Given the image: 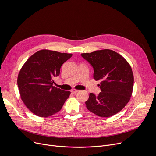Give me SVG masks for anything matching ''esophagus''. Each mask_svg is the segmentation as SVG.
Instances as JSON below:
<instances>
[{
	"label": "esophagus",
	"mask_w": 156,
	"mask_h": 156,
	"mask_svg": "<svg viewBox=\"0 0 156 156\" xmlns=\"http://www.w3.org/2000/svg\"><path fill=\"white\" fill-rule=\"evenodd\" d=\"M78 91H79L78 90H75V89H72V90H71V92H72V93H73V94H76V93H77Z\"/></svg>",
	"instance_id": "esophagus-1"
}]
</instances>
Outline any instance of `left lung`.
Masks as SVG:
<instances>
[{"instance_id":"obj_1","label":"left lung","mask_w":156,"mask_h":156,"mask_svg":"<svg viewBox=\"0 0 156 156\" xmlns=\"http://www.w3.org/2000/svg\"><path fill=\"white\" fill-rule=\"evenodd\" d=\"M81 55L94 69V78L101 80V92L90 94L87 108L101 117H109L122 110L131 96L134 77L131 66L119 54L110 50L96 51Z\"/></svg>"}]
</instances>
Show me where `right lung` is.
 Returning <instances> with one entry per match:
<instances>
[{"instance_id": "right-lung-1", "label": "right lung", "mask_w": 156, "mask_h": 156, "mask_svg": "<svg viewBox=\"0 0 156 156\" xmlns=\"http://www.w3.org/2000/svg\"><path fill=\"white\" fill-rule=\"evenodd\" d=\"M72 54L43 49L32 55L18 76L17 84L21 100L32 113L48 117L61 110L70 91L53 86L62 64Z\"/></svg>"}]
</instances>
